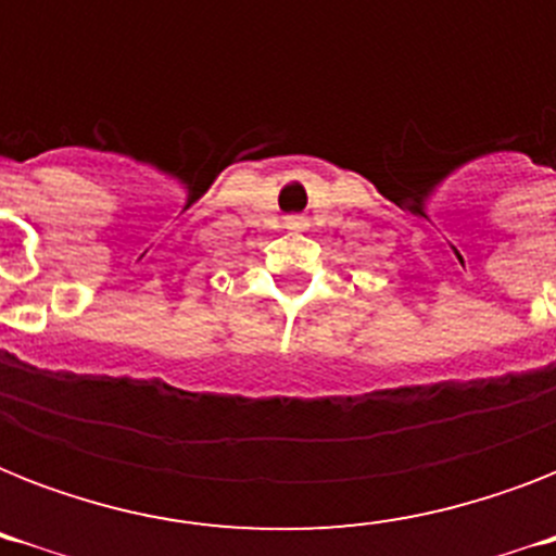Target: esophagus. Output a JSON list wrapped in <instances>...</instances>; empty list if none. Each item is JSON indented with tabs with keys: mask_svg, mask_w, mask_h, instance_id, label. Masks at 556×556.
<instances>
[{
	"mask_svg": "<svg viewBox=\"0 0 556 556\" xmlns=\"http://www.w3.org/2000/svg\"><path fill=\"white\" fill-rule=\"evenodd\" d=\"M286 227H291V230H303L305 218L303 216H288L286 218Z\"/></svg>",
	"mask_w": 556,
	"mask_h": 556,
	"instance_id": "1",
	"label": "esophagus"
}]
</instances>
